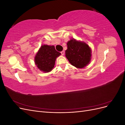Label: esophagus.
<instances>
[{"label":"esophagus","mask_w":125,"mask_h":125,"mask_svg":"<svg viewBox=\"0 0 125 125\" xmlns=\"http://www.w3.org/2000/svg\"><path fill=\"white\" fill-rule=\"evenodd\" d=\"M61 54H62V55H63L64 54H65V52H64L63 51H62V52H61Z\"/></svg>","instance_id":"esophagus-1"}]
</instances>
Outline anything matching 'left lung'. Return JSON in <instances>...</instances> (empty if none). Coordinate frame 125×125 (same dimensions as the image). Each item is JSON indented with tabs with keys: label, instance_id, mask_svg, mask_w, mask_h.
Listing matches in <instances>:
<instances>
[{
	"label": "left lung",
	"instance_id": "8db88e82",
	"mask_svg": "<svg viewBox=\"0 0 125 125\" xmlns=\"http://www.w3.org/2000/svg\"><path fill=\"white\" fill-rule=\"evenodd\" d=\"M66 57L71 65L77 68H83L91 60L92 50L84 42L73 39L68 42Z\"/></svg>",
	"mask_w": 125,
	"mask_h": 125
}]
</instances>
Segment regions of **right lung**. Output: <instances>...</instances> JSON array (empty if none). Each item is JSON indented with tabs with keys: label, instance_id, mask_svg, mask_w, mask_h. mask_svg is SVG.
<instances>
[{
	"label": "right lung",
	"instance_id": "right-lung-1",
	"mask_svg": "<svg viewBox=\"0 0 125 125\" xmlns=\"http://www.w3.org/2000/svg\"><path fill=\"white\" fill-rule=\"evenodd\" d=\"M60 55L61 53L55 50L54 45H43L36 52L34 62L40 70L49 73L53 69L56 58Z\"/></svg>",
	"mask_w": 125,
	"mask_h": 125
}]
</instances>
